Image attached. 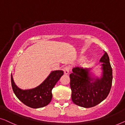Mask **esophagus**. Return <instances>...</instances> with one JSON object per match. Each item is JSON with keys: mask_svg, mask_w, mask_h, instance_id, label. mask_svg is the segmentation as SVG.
Masks as SVG:
<instances>
[{"mask_svg": "<svg viewBox=\"0 0 125 125\" xmlns=\"http://www.w3.org/2000/svg\"><path fill=\"white\" fill-rule=\"evenodd\" d=\"M70 67L68 66H67V67H65L64 68V69H63V71H64V73L65 75H67L69 73V71H70Z\"/></svg>", "mask_w": 125, "mask_h": 125, "instance_id": "34e87169", "label": "esophagus"}]
</instances>
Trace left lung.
Instances as JSON below:
<instances>
[{
  "instance_id": "obj_1",
  "label": "left lung",
  "mask_w": 125,
  "mask_h": 125,
  "mask_svg": "<svg viewBox=\"0 0 125 125\" xmlns=\"http://www.w3.org/2000/svg\"><path fill=\"white\" fill-rule=\"evenodd\" d=\"M101 73L96 75L91 68L75 67L70 75L71 98L78 106L88 108L100 104L107 97L111 89L113 75L106 52L100 59Z\"/></svg>"
}]
</instances>
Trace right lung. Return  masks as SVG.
Instances as JSON below:
<instances>
[{
  "mask_svg": "<svg viewBox=\"0 0 125 125\" xmlns=\"http://www.w3.org/2000/svg\"><path fill=\"white\" fill-rule=\"evenodd\" d=\"M62 70L52 71L46 79L34 88L22 89L17 87L11 74V84L14 94L18 99L30 108L37 109L46 106L52 101V91L61 77Z\"/></svg>",
  "mask_w": 125,
  "mask_h": 125,
  "instance_id": "1",
  "label": "right lung"
}]
</instances>
